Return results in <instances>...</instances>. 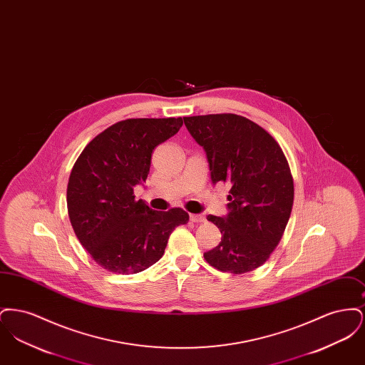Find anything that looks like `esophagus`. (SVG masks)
I'll return each mask as SVG.
<instances>
[{
  "label": "esophagus",
  "mask_w": 365,
  "mask_h": 365,
  "mask_svg": "<svg viewBox=\"0 0 365 365\" xmlns=\"http://www.w3.org/2000/svg\"><path fill=\"white\" fill-rule=\"evenodd\" d=\"M190 220L192 223H202V222L205 220V217L201 216V215H194V213H191Z\"/></svg>",
  "instance_id": "1"
}]
</instances>
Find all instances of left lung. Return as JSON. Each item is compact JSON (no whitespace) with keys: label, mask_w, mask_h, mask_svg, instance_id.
I'll return each mask as SVG.
<instances>
[{"label":"left lung","mask_w":365,"mask_h":365,"mask_svg":"<svg viewBox=\"0 0 365 365\" xmlns=\"http://www.w3.org/2000/svg\"><path fill=\"white\" fill-rule=\"evenodd\" d=\"M207 153L213 185L227 182L228 213L209 215L222 242L204 253L219 271L250 272L269 259L287 226L294 183L278 142L262 127L234 113L183 118Z\"/></svg>","instance_id":"8db88e82"}]
</instances>
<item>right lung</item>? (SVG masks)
<instances>
[{
    "instance_id": "right-lung-1",
    "label": "right lung",
    "mask_w": 365,
    "mask_h": 365,
    "mask_svg": "<svg viewBox=\"0 0 365 365\" xmlns=\"http://www.w3.org/2000/svg\"><path fill=\"white\" fill-rule=\"evenodd\" d=\"M182 124V118L122 120L78 157L67 187L71 225L105 269L130 275L149 268L163 257L175 227L189 222L183 209L153 210L134 195L148 178L155 148Z\"/></svg>"
}]
</instances>
